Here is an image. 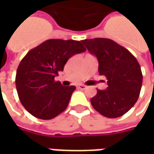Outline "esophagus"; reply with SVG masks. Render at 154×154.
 <instances>
[{"mask_svg":"<svg viewBox=\"0 0 154 154\" xmlns=\"http://www.w3.org/2000/svg\"><path fill=\"white\" fill-rule=\"evenodd\" d=\"M78 88H79V89H80V90H85V89L86 88V86L83 85V84H80V85H79V86H78Z\"/></svg>","mask_w":154,"mask_h":154,"instance_id":"obj_1","label":"esophagus"}]
</instances>
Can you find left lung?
Segmentation results:
<instances>
[{"instance_id": "1", "label": "left lung", "mask_w": 154, "mask_h": 154, "mask_svg": "<svg viewBox=\"0 0 154 154\" xmlns=\"http://www.w3.org/2000/svg\"><path fill=\"white\" fill-rule=\"evenodd\" d=\"M96 56L98 73L107 79L106 90H97L91 98L92 107L103 116L116 118L131 109L139 98L142 73L136 58L113 40L85 39L81 41Z\"/></svg>"}]
</instances>
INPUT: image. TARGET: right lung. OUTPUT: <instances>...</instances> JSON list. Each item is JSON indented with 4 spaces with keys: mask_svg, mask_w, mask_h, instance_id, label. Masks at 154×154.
I'll use <instances>...</instances> for the list:
<instances>
[{
    "mask_svg": "<svg viewBox=\"0 0 154 154\" xmlns=\"http://www.w3.org/2000/svg\"><path fill=\"white\" fill-rule=\"evenodd\" d=\"M85 51L81 41L49 39L25 56L15 84L21 103L30 114L50 120L66 109L76 87L62 86L55 77L71 56Z\"/></svg>",
    "mask_w": 154,
    "mask_h": 154,
    "instance_id": "add662e5",
    "label": "right lung"
}]
</instances>
